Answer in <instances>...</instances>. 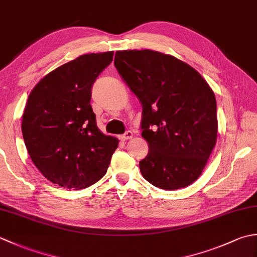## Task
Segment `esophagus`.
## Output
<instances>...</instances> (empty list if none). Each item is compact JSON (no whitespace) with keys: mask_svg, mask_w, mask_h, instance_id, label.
Segmentation results:
<instances>
[{"mask_svg":"<svg viewBox=\"0 0 257 257\" xmlns=\"http://www.w3.org/2000/svg\"><path fill=\"white\" fill-rule=\"evenodd\" d=\"M134 137V134L132 132H127L125 134H123L121 137H120V139H121L122 141H125V140H129L132 139Z\"/></svg>","mask_w":257,"mask_h":257,"instance_id":"esophagus-1","label":"esophagus"}]
</instances>
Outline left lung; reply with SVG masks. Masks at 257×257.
<instances>
[{
	"mask_svg": "<svg viewBox=\"0 0 257 257\" xmlns=\"http://www.w3.org/2000/svg\"><path fill=\"white\" fill-rule=\"evenodd\" d=\"M114 66L143 105L141 136L149 152L143 177L163 190L198 179L216 144L215 95L190 65L151 50L118 51Z\"/></svg>",
	"mask_w": 257,
	"mask_h": 257,
	"instance_id": "obj_1",
	"label": "left lung"
}]
</instances>
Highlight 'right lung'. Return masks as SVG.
<instances>
[{"label":"right lung","mask_w":257,"mask_h":257,"mask_svg":"<svg viewBox=\"0 0 257 257\" xmlns=\"http://www.w3.org/2000/svg\"><path fill=\"white\" fill-rule=\"evenodd\" d=\"M113 52L85 54L43 77L22 119L31 159L51 182L84 189L107 172L118 139L103 135L90 106L91 87L112 62Z\"/></svg>","instance_id":"obj_1"}]
</instances>
